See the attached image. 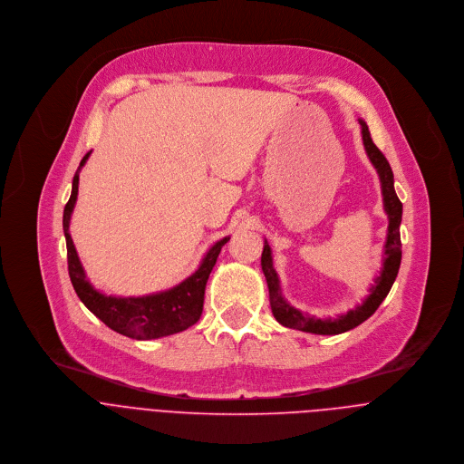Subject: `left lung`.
<instances>
[{
	"label": "left lung",
	"instance_id": "1",
	"mask_svg": "<svg viewBox=\"0 0 464 464\" xmlns=\"http://www.w3.org/2000/svg\"><path fill=\"white\" fill-rule=\"evenodd\" d=\"M361 125V136H362V145L364 152L373 165L379 181H381V194H382V208L388 218V230H386V241L382 246V265L379 274L373 277V283L368 286V295L362 299L361 304H355L344 314H337L335 317H315L310 314L301 312L299 308L292 306L281 292V283L279 276L274 268L272 261V248L268 241L265 239L263 254H261V268L266 277L268 285V294H270V306L272 314L286 328H295L301 332L308 334H317V335H337L343 332H348L355 326H359L362 321H366L384 301L388 295L399 266H401V234H399V225L402 219V203L399 201L395 188H393V172L390 169V163L386 158L381 154V150L373 145L368 125L364 120L359 118Z\"/></svg>",
	"mask_w": 464,
	"mask_h": 464
}]
</instances>
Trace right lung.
<instances>
[{
    "instance_id": "add662e5",
    "label": "right lung",
    "mask_w": 464,
    "mask_h": 464,
    "mask_svg": "<svg viewBox=\"0 0 464 464\" xmlns=\"http://www.w3.org/2000/svg\"><path fill=\"white\" fill-rule=\"evenodd\" d=\"M89 156L91 152L82 160L74 174L71 199L63 210V232L67 239L69 276L78 297L109 328L138 341L160 339V337H167V335L187 330L188 326L196 324L201 317L205 286H207L208 276L218 261L221 248L228 243L230 236H225L223 239L216 241L203 256L196 272L169 290H161L147 295H127V297L107 295L89 281L87 272L80 261L78 250L74 246L72 236L69 232L71 218L78 201L80 172L85 167Z\"/></svg>"
}]
</instances>
